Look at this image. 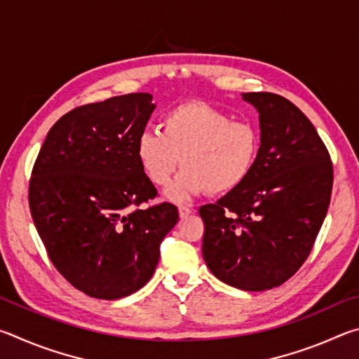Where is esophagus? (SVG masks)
<instances>
[{"label": "esophagus", "mask_w": 359, "mask_h": 359, "mask_svg": "<svg viewBox=\"0 0 359 359\" xmlns=\"http://www.w3.org/2000/svg\"><path fill=\"white\" fill-rule=\"evenodd\" d=\"M193 212V209L190 208V205H187V204H180L179 205V214H180V217L182 218H185V217H188Z\"/></svg>", "instance_id": "34e87169"}]
</instances>
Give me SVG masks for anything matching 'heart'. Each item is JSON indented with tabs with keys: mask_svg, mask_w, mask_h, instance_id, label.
<instances>
[{
	"mask_svg": "<svg viewBox=\"0 0 359 359\" xmlns=\"http://www.w3.org/2000/svg\"><path fill=\"white\" fill-rule=\"evenodd\" d=\"M259 150L257 125L233 120L204 102L172 107L161 117L160 131L145 130L136 141L139 165L158 187L168 185L182 163L184 169L166 190L175 203L236 190L252 174Z\"/></svg>",
	"mask_w": 359,
	"mask_h": 359,
	"instance_id": "obj_1",
	"label": "heart"
}]
</instances>
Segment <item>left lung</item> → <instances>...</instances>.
I'll return each mask as SVG.
<instances>
[{
    "mask_svg": "<svg viewBox=\"0 0 359 359\" xmlns=\"http://www.w3.org/2000/svg\"><path fill=\"white\" fill-rule=\"evenodd\" d=\"M259 114L261 150L248 179L199 208L203 257L245 291L287 282L311 253L332 190V163L312 121L276 93H242Z\"/></svg>",
    "mask_w": 359,
    "mask_h": 359,
    "instance_id": "obj_1",
    "label": "left lung"
}]
</instances>
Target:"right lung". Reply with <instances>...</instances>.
<instances>
[{"label":"right lung","instance_id":"obj_1","mask_svg":"<svg viewBox=\"0 0 359 359\" xmlns=\"http://www.w3.org/2000/svg\"><path fill=\"white\" fill-rule=\"evenodd\" d=\"M154 109L149 93L72 109L47 133L33 166L29 210L48 258L96 299L142 288L179 220L169 203L136 209L156 196L136 158Z\"/></svg>","mask_w":359,"mask_h":359}]
</instances>
